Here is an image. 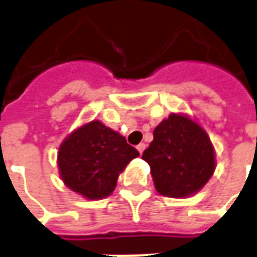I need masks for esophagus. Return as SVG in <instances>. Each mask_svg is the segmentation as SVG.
Instances as JSON below:
<instances>
[{
	"mask_svg": "<svg viewBox=\"0 0 257 257\" xmlns=\"http://www.w3.org/2000/svg\"><path fill=\"white\" fill-rule=\"evenodd\" d=\"M145 149H146V145H145V144H140V145H138V146H137V150H138V152H140L141 154L144 153Z\"/></svg>",
	"mask_w": 257,
	"mask_h": 257,
	"instance_id": "esophagus-1",
	"label": "esophagus"
}]
</instances>
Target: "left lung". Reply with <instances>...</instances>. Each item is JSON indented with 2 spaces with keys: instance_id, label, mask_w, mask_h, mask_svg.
<instances>
[{
  "instance_id": "left-lung-1",
  "label": "left lung",
  "mask_w": 257,
  "mask_h": 257,
  "mask_svg": "<svg viewBox=\"0 0 257 257\" xmlns=\"http://www.w3.org/2000/svg\"><path fill=\"white\" fill-rule=\"evenodd\" d=\"M153 137L142 158L158 194L187 198L202 190L215 171L214 146L203 127L187 115L171 113Z\"/></svg>"
}]
</instances>
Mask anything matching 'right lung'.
<instances>
[{
    "label": "right lung",
    "mask_w": 257,
    "mask_h": 257,
    "mask_svg": "<svg viewBox=\"0 0 257 257\" xmlns=\"http://www.w3.org/2000/svg\"><path fill=\"white\" fill-rule=\"evenodd\" d=\"M138 156L117 131L92 120L63 140L57 163L65 186L86 199L99 200L112 194L119 175Z\"/></svg>",
    "instance_id": "1"
}]
</instances>
